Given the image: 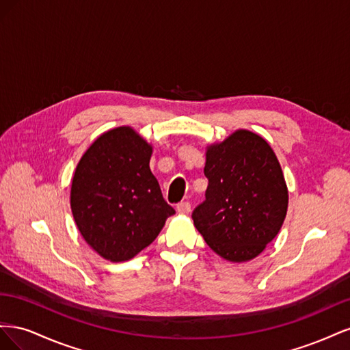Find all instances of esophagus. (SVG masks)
<instances>
[{
	"instance_id": "esophagus-1",
	"label": "esophagus",
	"mask_w": 350,
	"mask_h": 350,
	"mask_svg": "<svg viewBox=\"0 0 350 350\" xmlns=\"http://www.w3.org/2000/svg\"><path fill=\"white\" fill-rule=\"evenodd\" d=\"M176 211L179 215H188L189 211H191V204H189L188 201H183V203H179L176 206Z\"/></svg>"
}]
</instances>
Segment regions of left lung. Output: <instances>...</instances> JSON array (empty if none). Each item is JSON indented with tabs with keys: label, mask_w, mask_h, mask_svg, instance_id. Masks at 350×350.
<instances>
[{
	"label": "left lung",
	"mask_w": 350,
	"mask_h": 350,
	"mask_svg": "<svg viewBox=\"0 0 350 350\" xmlns=\"http://www.w3.org/2000/svg\"><path fill=\"white\" fill-rule=\"evenodd\" d=\"M206 200L193 211L194 226L217 256L245 262L266 250L288 213L289 193L270 144L237 130L206 147Z\"/></svg>",
	"instance_id": "8db88e82"
}]
</instances>
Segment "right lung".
Instances as JSON below:
<instances>
[{
  "label": "right lung",
  "instance_id": "add662e5",
  "mask_svg": "<svg viewBox=\"0 0 350 350\" xmlns=\"http://www.w3.org/2000/svg\"><path fill=\"white\" fill-rule=\"evenodd\" d=\"M152 153L150 143L122 125L100 134L76 166L72 217L84 241L105 260L134 258L175 215L150 171Z\"/></svg>",
  "mask_w": 350,
  "mask_h": 350
}]
</instances>
